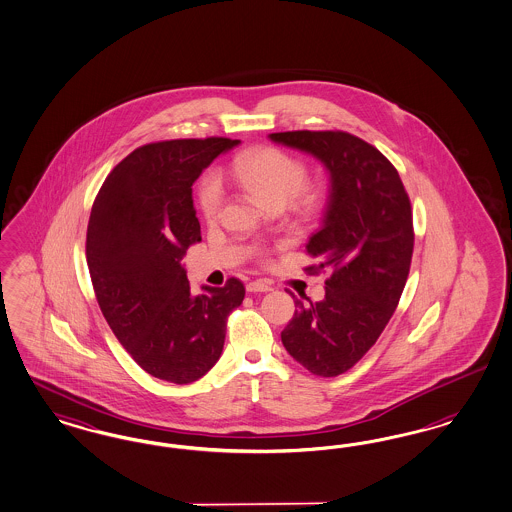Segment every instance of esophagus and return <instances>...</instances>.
<instances>
[{"instance_id": "1", "label": "esophagus", "mask_w": 512, "mask_h": 512, "mask_svg": "<svg viewBox=\"0 0 512 512\" xmlns=\"http://www.w3.org/2000/svg\"><path fill=\"white\" fill-rule=\"evenodd\" d=\"M271 290V284L267 283V281H252V283L247 284V292H269Z\"/></svg>"}]
</instances>
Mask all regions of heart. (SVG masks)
Listing matches in <instances>:
<instances>
[{
    "mask_svg": "<svg viewBox=\"0 0 512 512\" xmlns=\"http://www.w3.org/2000/svg\"><path fill=\"white\" fill-rule=\"evenodd\" d=\"M309 169L302 159L275 146H260L233 157L226 178L269 209H288L300 218H315L328 209L332 186L326 180H307ZM197 209L212 224L220 218L224 191L214 176L197 186Z\"/></svg>",
    "mask_w": 512,
    "mask_h": 512,
    "instance_id": "1",
    "label": "heart"
}]
</instances>
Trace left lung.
<instances>
[{"label": "left lung", "mask_w": 512, "mask_h": 512, "mask_svg": "<svg viewBox=\"0 0 512 512\" xmlns=\"http://www.w3.org/2000/svg\"><path fill=\"white\" fill-rule=\"evenodd\" d=\"M273 142L311 153L330 172L332 199L307 254L330 269L321 302L296 300L281 340L286 351L322 378L359 362L393 317L410 273L414 222L410 197L393 163L355 134L288 131Z\"/></svg>", "instance_id": "8db88e82"}]
</instances>
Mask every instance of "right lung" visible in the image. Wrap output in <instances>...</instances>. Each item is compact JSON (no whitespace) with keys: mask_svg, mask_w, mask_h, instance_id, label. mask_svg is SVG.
<instances>
[{"mask_svg":"<svg viewBox=\"0 0 512 512\" xmlns=\"http://www.w3.org/2000/svg\"><path fill=\"white\" fill-rule=\"evenodd\" d=\"M237 144L222 136L144 144L115 165L93 203L85 248L96 302L153 378H203L222 355L229 313L245 300L235 277L193 294L180 264L201 241L191 186Z\"/></svg>","mask_w":512,"mask_h":512,"instance_id":"add662e5","label":"right lung"}]
</instances>
